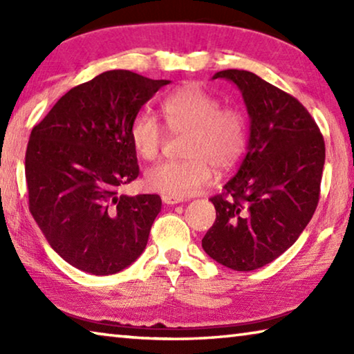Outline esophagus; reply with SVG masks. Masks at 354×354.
<instances>
[{
    "mask_svg": "<svg viewBox=\"0 0 354 354\" xmlns=\"http://www.w3.org/2000/svg\"><path fill=\"white\" fill-rule=\"evenodd\" d=\"M162 201L165 205H178V203H183L181 198H176V196H171V195H162Z\"/></svg>",
    "mask_w": 354,
    "mask_h": 354,
    "instance_id": "esophagus-1",
    "label": "esophagus"
}]
</instances>
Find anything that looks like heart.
Masks as SVG:
<instances>
[{
	"label": "heart",
	"instance_id": "obj_1",
	"mask_svg": "<svg viewBox=\"0 0 354 354\" xmlns=\"http://www.w3.org/2000/svg\"><path fill=\"white\" fill-rule=\"evenodd\" d=\"M160 113L170 133L185 134V159L149 167L145 173L149 190L176 198L195 195L212 181L211 167L231 170L245 153L247 118L236 107H221L220 100L201 86L190 84L167 95ZM164 137V128L151 113L140 112L131 122L129 139L142 159L158 158Z\"/></svg>",
	"mask_w": 354,
	"mask_h": 354
}]
</instances>
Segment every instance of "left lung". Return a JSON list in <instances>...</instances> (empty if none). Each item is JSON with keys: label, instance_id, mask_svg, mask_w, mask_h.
Instances as JSON below:
<instances>
[{"label": "left lung", "instance_id": "8db88e82", "mask_svg": "<svg viewBox=\"0 0 354 354\" xmlns=\"http://www.w3.org/2000/svg\"><path fill=\"white\" fill-rule=\"evenodd\" d=\"M242 92L250 117L247 156L223 194L203 250L237 272L261 268L290 248L319 205L325 140L297 98L245 70H223Z\"/></svg>", "mask_w": 354, "mask_h": 354}]
</instances>
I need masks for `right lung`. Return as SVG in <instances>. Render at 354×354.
<instances>
[{
  "label": "right lung",
  "mask_w": 354,
  "mask_h": 354,
  "mask_svg": "<svg viewBox=\"0 0 354 354\" xmlns=\"http://www.w3.org/2000/svg\"><path fill=\"white\" fill-rule=\"evenodd\" d=\"M170 84L129 70L104 71L68 91L29 136V211L51 248L92 274L122 272L147 247L159 195H118L139 176L129 127Z\"/></svg>",
  "instance_id": "add662e5"
}]
</instances>
